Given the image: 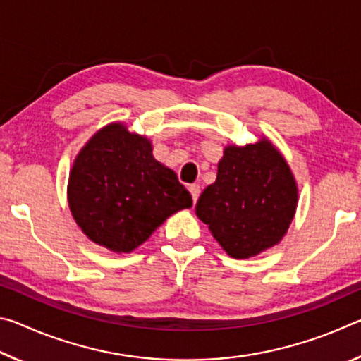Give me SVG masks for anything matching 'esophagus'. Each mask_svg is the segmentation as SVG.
Returning <instances> with one entry per match:
<instances>
[{
	"instance_id": "34e87169",
	"label": "esophagus",
	"mask_w": 361,
	"mask_h": 361,
	"mask_svg": "<svg viewBox=\"0 0 361 361\" xmlns=\"http://www.w3.org/2000/svg\"><path fill=\"white\" fill-rule=\"evenodd\" d=\"M189 192H191V195H192V200L194 202H197V199H199V195H200V186L199 185H189Z\"/></svg>"
}]
</instances>
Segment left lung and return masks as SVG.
I'll return each mask as SVG.
<instances>
[{
  "label": "left lung",
  "mask_w": 361,
  "mask_h": 361,
  "mask_svg": "<svg viewBox=\"0 0 361 361\" xmlns=\"http://www.w3.org/2000/svg\"><path fill=\"white\" fill-rule=\"evenodd\" d=\"M298 186L288 164L267 138L224 149L218 175L195 215L232 258L247 259L282 240L295 218Z\"/></svg>",
  "instance_id": "8db88e82"
}]
</instances>
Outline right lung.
I'll return each mask as SVG.
<instances>
[{
	"mask_svg": "<svg viewBox=\"0 0 361 361\" xmlns=\"http://www.w3.org/2000/svg\"><path fill=\"white\" fill-rule=\"evenodd\" d=\"M73 218L90 240L130 253L178 210L192 205L178 176L152 156L151 142L121 122L85 143L68 180Z\"/></svg>",
	"mask_w": 361,
	"mask_h": 361,
	"instance_id": "1",
	"label": "right lung"
}]
</instances>
